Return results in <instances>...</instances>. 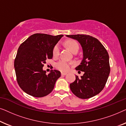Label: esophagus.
<instances>
[{
  "instance_id": "34e87169",
  "label": "esophagus",
  "mask_w": 126,
  "mask_h": 126,
  "mask_svg": "<svg viewBox=\"0 0 126 126\" xmlns=\"http://www.w3.org/2000/svg\"><path fill=\"white\" fill-rule=\"evenodd\" d=\"M66 74H67V73H66V72H61L62 76H65V75H66Z\"/></svg>"
}]
</instances>
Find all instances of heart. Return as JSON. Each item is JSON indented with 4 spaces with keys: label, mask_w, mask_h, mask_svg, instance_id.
I'll return each mask as SVG.
<instances>
[{
    "label": "heart",
    "mask_w": 126,
    "mask_h": 126,
    "mask_svg": "<svg viewBox=\"0 0 126 126\" xmlns=\"http://www.w3.org/2000/svg\"><path fill=\"white\" fill-rule=\"evenodd\" d=\"M66 45L70 51L73 53L78 52L79 50V45L77 41L74 40H69L66 42ZM60 46L59 44H56L53 50V55L54 57H57L60 55ZM71 65L68 62L64 60H61L56 63V67L58 70L61 72H67L70 69Z\"/></svg>",
    "instance_id": "1"
}]
</instances>
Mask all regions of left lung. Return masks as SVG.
I'll return each mask as SVG.
<instances>
[{
    "mask_svg": "<svg viewBox=\"0 0 126 126\" xmlns=\"http://www.w3.org/2000/svg\"><path fill=\"white\" fill-rule=\"evenodd\" d=\"M76 39L82 46L83 58L76 69L84 72L81 78L70 84L73 94L80 99H89L99 94L104 88L109 76V55L101 43L92 36L84 34L67 35Z\"/></svg>",
    "mask_w": 126,
    "mask_h": 126,
    "instance_id": "left-lung-1",
    "label": "left lung"
}]
</instances>
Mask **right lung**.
I'll use <instances>...</instances> for the list:
<instances>
[{"label": "right lung", "mask_w": 126, "mask_h": 126, "mask_svg": "<svg viewBox=\"0 0 126 126\" xmlns=\"http://www.w3.org/2000/svg\"><path fill=\"white\" fill-rule=\"evenodd\" d=\"M63 37L34 34L19 47L14 61L15 74L18 85L26 94L42 97L53 91L61 72L51 70L46 75L42 68L46 60L53 58V48Z\"/></svg>", "instance_id": "1"}]
</instances>
